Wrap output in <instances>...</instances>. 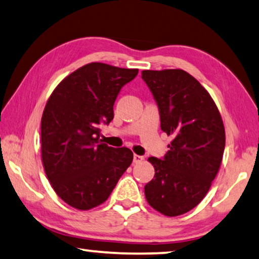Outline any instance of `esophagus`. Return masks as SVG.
Instances as JSON below:
<instances>
[{"label":"esophagus","instance_id":"1","mask_svg":"<svg viewBox=\"0 0 259 259\" xmlns=\"http://www.w3.org/2000/svg\"><path fill=\"white\" fill-rule=\"evenodd\" d=\"M144 160L143 156H140V155H134V163H141Z\"/></svg>","mask_w":259,"mask_h":259}]
</instances>
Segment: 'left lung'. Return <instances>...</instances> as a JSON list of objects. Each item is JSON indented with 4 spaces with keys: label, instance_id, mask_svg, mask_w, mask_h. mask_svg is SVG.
I'll list each match as a JSON object with an SVG mask.
<instances>
[{
    "label": "left lung",
    "instance_id": "left-lung-1",
    "mask_svg": "<svg viewBox=\"0 0 259 259\" xmlns=\"http://www.w3.org/2000/svg\"><path fill=\"white\" fill-rule=\"evenodd\" d=\"M142 79L158 105L161 129L173 137L163 160L148 158L155 175L144 194L161 214H185L205 198L219 171L223 118L207 90L184 70H146Z\"/></svg>",
    "mask_w": 259,
    "mask_h": 259
}]
</instances>
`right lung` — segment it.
<instances>
[{"mask_svg":"<svg viewBox=\"0 0 259 259\" xmlns=\"http://www.w3.org/2000/svg\"><path fill=\"white\" fill-rule=\"evenodd\" d=\"M137 73V68L90 63L64 78L48 98L41 160L52 188L71 207L102 205L132 164L129 148L99 143V124L111 122L119 90Z\"/></svg>","mask_w":259,"mask_h":259,"instance_id":"obj_1","label":"right lung"}]
</instances>
